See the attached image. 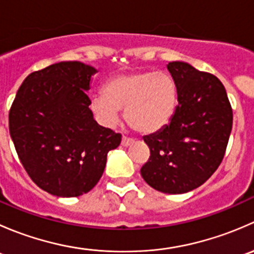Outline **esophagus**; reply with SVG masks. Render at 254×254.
<instances>
[{
	"label": "esophagus",
	"instance_id": "34e87169",
	"mask_svg": "<svg viewBox=\"0 0 254 254\" xmlns=\"http://www.w3.org/2000/svg\"><path fill=\"white\" fill-rule=\"evenodd\" d=\"M132 142H134V140L132 139H129V137H123L122 139V145L124 146V147H127V146L132 145Z\"/></svg>",
	"mask_w": 254,
	"mask_h": 254
}]
</instances>
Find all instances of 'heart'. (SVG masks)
<instances>
[{
  "instance_id": "obj_1",
  "label": "heart",
  "mask_w": 254,
  "mask_h": 254,
  "mask_svg": "<svg viewBox=\"0 0 254 254\" xmlns=\"http://www.w3.org/2000/svg\"><path fill=\"white\" fill-rule=\"evenodd\" d=\"M178 104V84L167 72L132 71L114 76L106 83L103 93L94 96L91 109L102 123L114 125L124 109L127 124L145 135L165 129Z\"/></svg>"
}]
</instances>
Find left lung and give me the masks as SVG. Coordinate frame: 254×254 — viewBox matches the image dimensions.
Masks as SVG:
<instances>
[{"label":"left lung","instance_id":"1","mask_svg":"<svg viewBox=\"0 0 254 254\" xmlns=\"http://www.w3.org/2000/svg\"><path fill=\"white\" fill-rule=\"evenodd\" d=\"M178 84V106L170 124L143 136L150 158L141 176L153 189L183 194L205 183L224 158L232 129V109L216 76L183 61L167 65Z\"/></svg>","mask_w":254,"mask_h":254}]
</instances>
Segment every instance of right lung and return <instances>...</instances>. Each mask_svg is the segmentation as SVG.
Segmentation results:
<instances>
[{
  "label": "right lung",
  "mask_w": 254,
  "mask_h": 254,
  "mask_svg": "<svg viewBox=\"0 0 254 254\" xmlns=\"http://www.w3.org/2000/svg\"><path fill=\"white\" fill-rule=\"evenodd\" d=\"M97 70L61 61L23 81L9 111V134L39 188L61 198L88 193L122 135L94 120L87 91Z\"/></svg>",
  "instance_id": "1"
}]
</instances>
